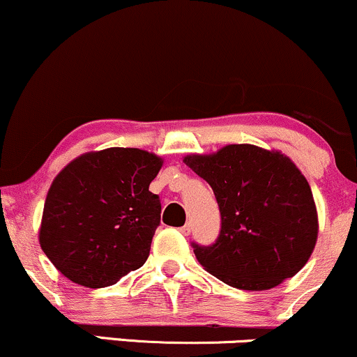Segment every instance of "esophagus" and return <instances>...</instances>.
<instances>
[{
	"label": "esophagus",
	"instance_id": "34e87169",
	"mask_svg": "<svg viewBox=\"0 0 357 357\" xmlns=\"http://www.w3.org/2000/svg\"><path fill=\"white\" fill-rule=\"evenodd\" d=\"M179 230H181L183 235H190V231H191V223H186V225H184V227L179 228Z\"/></svg>",
	"mask_w": 357,
	"mask_h": 357
}]
</instances>
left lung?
<instances>
[{
	"instance_id": "left-lung-1",
	"label": "left lung",
	"mask_w": 357,
	"mask_h": 357,
	"mask_svg": "<svg viewBox=\"0 0 357 357\" xmlns=\"http://www.w3.org/2000/svg\"><path fill=\"white\" fill-rule=\"evenodd\" d=\"M211 186L221 213L218 240L192 243L206 272L241 290H267L294 277L319 235L309 183L289 155L253 144H228L183 159Z\"/></svg>"
}]
</instances>
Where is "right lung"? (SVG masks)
I'll list each match as a JSON object with an SVG mask.
<instances>
[{"label":"right lung","instance_id":"add662e5","mask_svg":"<svg viewBox=\"0 0 357 357\" xmlns=\"http://www.w3.org/2000/svg\"><path fill=\"white\" fill-rule=\"evenodd\" d=\"M162 162L136 147H109L79 155L56 174L38 240L61 275L102 289L146 264L161 221L149 184Z\"/></svg>","mask_w":357,"mask_h":357}]
</instances>
